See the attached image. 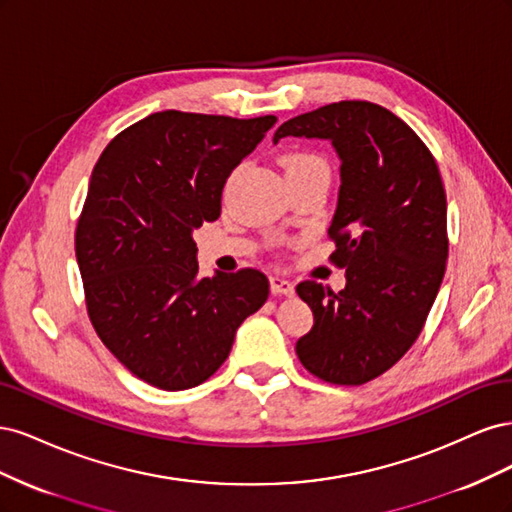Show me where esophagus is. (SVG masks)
Returning a JSON list of instances; mask_svg holds the SVG:
<instances>
[{"instance_id":"obj_1","label":"esophagus","mask_w":512,"mask_h":512,"mask_svg":"<svg viewBox=\"0 0 512 512\" xmlns=\"http://www.w3.org/2000/svg\"><path fill=\"white\" fill-rule=\"evenodd\" d=\"M271 292L273 294H284V297H292L294 284L284 280V277H280V275H271Z\"/></svg>"}]
</instances>
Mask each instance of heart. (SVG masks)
I'll return each mask as SVG.
<instances>
[{
    "label": "heart",
    "instance_id": "heart-1",
    "mask_svg": "<svg viewBox=\"0 0 512 512\" xmlns=\"http://www.w3.org/2000/svg\"><path fill=\"white\" fill-rule=\"evenodd\" d=\"M284 164V173L286 175H297V173H312V170H327V162H324L320 156L312 151H292L282 160Z\"/></svg>",
    "mask_w": 512,
    "mask_h": 512
}]
</instances>
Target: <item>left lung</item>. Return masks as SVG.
I'll list each match as a JSON object with an SVG mask.
<instances>
[{
	"instance_id": "8db88e82",
	"label": "left lung",
	"mask_w": 512,
	"mask_h": 512,
	"mask_svg": "<svg viewBox=\"0 0 512 512\" xmlns=\"http://www.w3.org/2000/svg\"><path fill=\"white\" fill-rule=\"evenodd\" d=\"M286 136L329 141L342 162L329 235L346 286H297L314 312L297 356L322 380L365 384L410 350L438 297L448 258L440 170L408 123L371 102L292 117L273 143Z\"/></svg>"
}]
</instances>
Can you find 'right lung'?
Masks as SVG:
<instances>
[{"label":"right lung","instance_id":"add662e5","mask_svg":"<svg viewBox=\"0 0 512 512\" xmlns=\"http://www.w3.org/2000/svg\"><path fill=\"white\" fill-rule=\"evenodd\" d=\"M275 121L153 113L91 173L74 237L87 312L117 361L162 391L211 378L269 297L256 269L198 277L192 235L220 218L226 179Z\"/></svg>","mask_w":512,"mask_h":512}]
</instances>
